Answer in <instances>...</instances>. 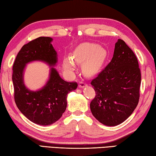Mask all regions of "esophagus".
<instances>
[{
    "label": "esophagus",
    "mask_w": 156,
    "mask_h": 156,
    "mask_svg": "<svg viewBox=\"0 0 156 156\" xmlns=\"http://www.w3.org/2000/svg\"><path fill=\"white\" fill-rule=\"evenodd\" d=\"M87 85V84L85 83H84V82H83V81H80V82H79V84H78V87L80 88H84V87H86Z\"/></svg>",
    "instance_id": "esophagus-1"
}]
</instances>
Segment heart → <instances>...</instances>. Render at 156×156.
Returning a JSON list of instances; mask_svg holds the SVG:
<instances>
[{"mask_svg": "<svg viewBox=\"0 0 156 156\" xmlns=\"http://www.w3.org/2000/svg\"><path fill=\"white\" fill-rule=\"evenodd\" d=\"M107 56V50L98 44L85 43L76 48L72 56L63 59V67L72 72L76 69V63L83 64L82 70L84 75L92 76L98 73Z\"/></svg>", "mask_w": 156, "mask_h": 156, "instance_id": "b5f03b06", "label": "heart"}]
</instances>
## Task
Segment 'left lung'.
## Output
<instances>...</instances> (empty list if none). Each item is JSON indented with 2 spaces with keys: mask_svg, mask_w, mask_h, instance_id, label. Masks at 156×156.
Returning <instances> with one entry per match:
<instances>
[{
  "mask_svg": "<svg viewBox=\"0 0 156 156\" xmlns=\"http://www.w3.org/2000/svg\"><path fill=\"white\" fill-rule=\"evenodd\" d=\"M141 73L133 51L121 39L115 44L111 62L91 81L96 96L90 109L106 126H116L131 115L140 98Z\"/></svg>",
  "mask_w": 156,
  "mask_h": 156,
  "instance_id": "left-lung-1",
  "label": "left lung"
}]
</instances>
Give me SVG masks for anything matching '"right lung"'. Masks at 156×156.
Segmentation results:
<instances>
[{"label": "right lung", "instance_id": "add662e5", "mask_svg": "<svg viewBox=\"0 0 156 156\" xmlns=\"http://www.w3.org/2000/svg\"><path fill=\"white\" fill-rule=\"evenodd\" d=\"M50 37H39L23 45L13 65L12 81L14 100L20 112L31 122L47 126L58 120L67 108V94L77 88L76 83L63 80L54 67L58 54ZM34 61L46 63L51 67L49 79L41 89L31 91L25 86L24 72L27 64Z\"/></svg>", "mask_w": 156, "mask_h": 156}]
</instances>
